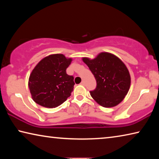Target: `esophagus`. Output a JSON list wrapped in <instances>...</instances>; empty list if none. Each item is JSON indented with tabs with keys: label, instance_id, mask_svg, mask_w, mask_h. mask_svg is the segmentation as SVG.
Listing matches in <instances>:
<instances>
[{
	"label": "esophagus",
	"instance_id": "1",
	"mask_svg": "<svg viewBox=\"0 0 159 159\" xmlns=\"http://www.w3.org/2000/svg\"><path fill=\"white\" fill-rule=\"evenodd\" d=\"M85 83L84 80H82V82L80 83V85H85Z\"/></svg>",
	"mask_w": 159,
	"mask_h": 159
}]
</instances>
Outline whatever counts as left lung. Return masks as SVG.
I'll return each mask as SVG.
<instances>
[{"instance_id": "obj_1", "label": "left lung", "mask_w": 159, "mask_h": 159, "mask_svg": "<svg viewBox=\"0 0 159 159\" xmlns=\"http://www.w3.org/2000/svg\"><path fill=\"white\" fill-rule=\"evenodd\" d=\"M97 81L90 95L104 107L118 105L127 95L130 86V76L125 64L113 54L101 52L93 59L83 57Z\"/></svg>"}]
</instances>
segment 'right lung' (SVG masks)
I'll return each instance as SVG.
<instances>
[{"label": "right lung", "instance_id": "obj_1", "mask_svg": "<svg viewBox=\"0 0 159 159\" xmlns=\"http://www.w3.org/2000/svg\"><path fill=\"white\" fill-rule=\"evenodd\" d=\"M72 61L62 54L45 57L33 69L29 79L32 99L47 108L60 106L69 98L74 90V76L66 74Z\"/></svg>", "mask_w": 159, "mask_h": 159}]
</instances>
